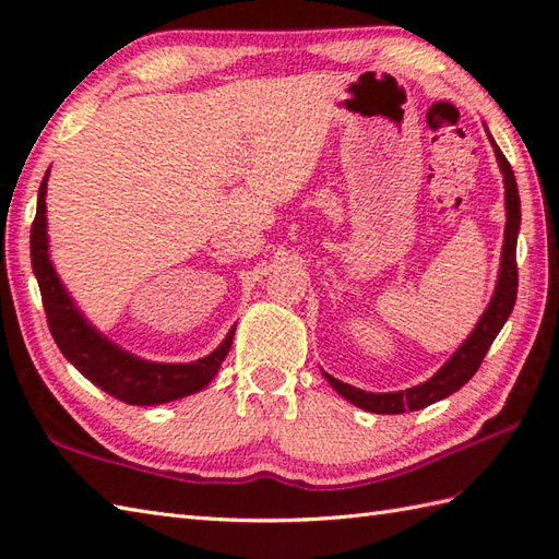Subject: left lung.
Instances as JSON below:
<instances>
[{
	"label": "left lung",
	"instance_id": "obj_1",
	"mask_svg": "<svg viewBox=\"0 0 559 559\" xmlns=\"http://www.w3.org/2000/svg\"><path fill=\"white\" fill-rule=\"evenodd\" d=\"M490 136V134H488ZM492 141V136H490ZM495 156L500 163L502 175H504V197H507V225H504V247H502V266H500V278H497V290L488 305V310L480 317L478 326L473 329V334L463 341V346L454 353L442 370H439L432 379H427L425 384L413 386L406 391H391V394H370V391H360L350 384L338 382L336 377L324 374L326 382L334 386L343 399H348L355 406H360L370 413H406V411H420L430 403L447 399L459 391L468 379L478 372V367L485 358V353L490 350L495 336L500 334V329L514 310L516 302V288H519V269H516V237H519V225H521V201H519V189L514 180V170L500 146L495 144Z\"/></svg>",
	"mask_w": 559,
	"mask_h": 559
}]
</instances>
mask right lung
I'll return each mask as SVG.
<instances>
[{
    "label": "right lung",
    "instance_id": "1",
    "mask_svg": "<svg viewBox=\"0 0 559 559\" xmlns=\"http://www.w3.org/2000/svg\"><path fill=\"white\" fill-rule=\"evenodd\" d=\"M45 192L47 175L40 182L38 211H35L31 225V261L40 286L47 326H50V334L57 348L64 353V358L93 384L108 391L115 399L132 403V406H156V403H168L204 389L216 377L221 362L228 355L235 329H230V334L211 355L187 365L139 360L117 348L108 338H103L96 329L86 324V319L71 302L50 264V257H47Z\"/></svg>",
    "mask_w": 559,
    "mask_h": 559
}]
</instances>
